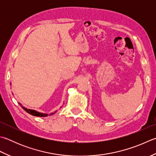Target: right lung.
<instances>
[{
  "mask_svg": "<svg viewBox=\"0 0 156 156\" xmlns=\"http://www.w3.org/2000/svg\"><path fill=\"white\" fill-rule=\"evenodd\" d=\"M20 105H21L20 104ZM22 107V108L25 110L26 112L28 113V114H31L32 115H34V116H38V117H46L47 116L48 114H42V113H39V112H37L36 111H34V110H32V109H26V108H24V107L21 106ZM56 112H55L54 113H51V114H50V115H53L54 114H55Z\"/></svg>",
  "mask_w": 156,
  "mask_h": 156,
  "instance_id": "obj_1",
  "label": "right lung"
}]
</instances>
